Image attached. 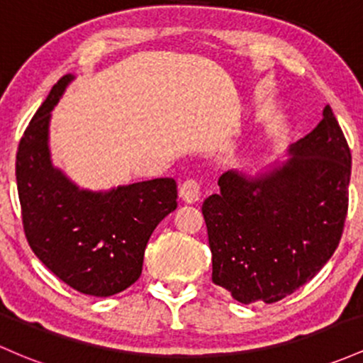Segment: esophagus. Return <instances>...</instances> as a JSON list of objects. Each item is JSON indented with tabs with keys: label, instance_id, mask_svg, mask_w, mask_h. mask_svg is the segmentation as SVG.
<instances>
[{
	"label": "esophagus",
	"instance_id": "esophagus-1",
	"mask_svg": "<svg viewBox=\"0 0 363 363\" xmlns=\"http://www.w3.org/2000/svg\"><path fill=\"white\" fill-rule=\"evenodd\" d=\"M179 193H181V198L186 203H196L201 196L200 182H198L196 179H188V181L182 182L181 191H179Z\"/></svg>",
	"mask_w": 363,
	"mask_h": 363
}]
</instances>
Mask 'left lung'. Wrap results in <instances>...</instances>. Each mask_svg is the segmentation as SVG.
<instances>
[{
  "label": "left lung",
  "mask_w": 363,
  "mask_h": 363,
  "mask_svg": "<svg viewBox=\"0 0 363 363\" xmlns=\"http://www.w3.org/2000/svg\"><path fill=\"white\" fill-rule=\"evenodd\" d=\"M289 160L258 175L236 170L201 212L212 281L240 303H276L315 277L340 245L348 213L352 153L328 105Z\"/></svg>",
  "instance_id": "obj_1"
}]
</instances>
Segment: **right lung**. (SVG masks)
<instances>
[{"mask_svg": "<svg viewBox=\"0 0 363 363\" xmlns=\"http://www.w3.org/2000/svg\"><path fill=\"white\" fill-rule=\"evenodd\" d=\"M74 81L67 74L20 139L15 163L22 222L39 260L75 291L111 296L138 281L151 233L177 208L174 179L81 189L51 163V110Z\"/></svg>", "mask_w": 363, "mask_h": 363, "instance_id": "obj_1", "label": "right lung"}]
</instances>
